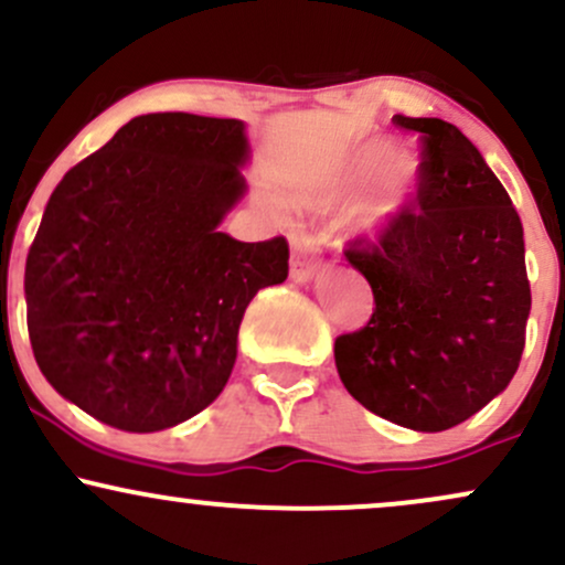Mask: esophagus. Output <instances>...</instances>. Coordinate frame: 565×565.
Instances as JSON below:
<instances>
[{
  "mask_svg": "<svg viewBox=\"0 0 565 565\" xmlns=\"http://www.w3.org/2000/svg\"><path fill=\"white\" fill-rule=\"evenodd\" d=\"M319 270V242L313 233L297 228L291 231V278L308 281Z\"/></svg>",
  "mask_w": 565,
  "mask_h": 565,
  "instance_id": "1",
  "label": "esophagus"
}]
</instances>
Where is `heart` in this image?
Returning <instances> with one entry per match:
<instances>
[{
    "instance_id": "1",
    "label": "heart",
    "mask_w": 565,
    "mask_h": 565,
    "mask_svg": "<svg viewBox=\"0 0 565 565\" xmlns=\"http://www.w3.org/2000/svg\"><path fill=\"white\" fill-rule=\"evenodd\" d=\"M380 172H382L380 191H377V196L369 201V206L364 212V223L369 225V228L382 225L387 217L395 215V210H398L401 193H404L406 178H408L406 161L395 159V157L387 159V151L382 146L369 148V151H364L359 159H355V164L350 167L348 183H342L340 188H327V191L310 193L308 204L321 206V210L323 206H334L337 201L345 199L355 185L364 183V180H369L372 174H380Z\"/></svg>"
}]
</instances>
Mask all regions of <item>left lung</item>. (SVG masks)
Segmentation results:
<instances>
[{
	"mask_svg": "<svg viewBox=\"0 0 565 565\" xmlns=\"http://www.w3.org/2000/svg\"><path fill=\"white\" fill-rule=\"evenodd\" d=\"M419 142L417 199L355 238L372 319L334 340L348 393L382 419L438 433L510 385L526 345L523 225L478 148L444 119L395 114Z\"/></svg>",
	"mask_w": 565,
	"mask_h": 565,
	"instance_id": "obj_1",
	"label": "left lung"
}]
</instances>
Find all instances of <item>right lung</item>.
I'll return each instance as SVG.
<instances>
[{
  "instance_id": "1",
  "label": "right lung",
  "mask_w": 565,
  "mask_h": 565,
  "mask_svg": "<svg viewBox=\"0 0 565 565\" xmlns=\"http://www.w3.org/2000/svg\"><path fill=\"white\" fill-rule=\"evenodd\" d=\"M244 125L135 116L71 167L25 257V321L42 374L129 433L180 425L223 393L244 310L289 276V244L217 231L242 199Z\"/></svg>"
}]
</instances>
